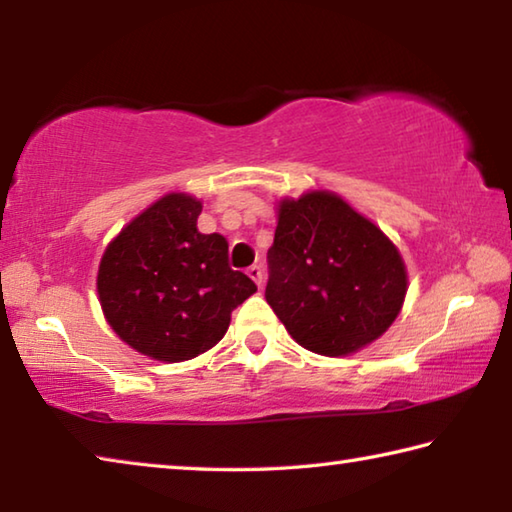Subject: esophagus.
<instances>
[{"mask_svg":"<svg viewBox=\"0 0 512 512\" xmlns=\"http://www.w3.org/2000/svg\"><path fill=\"white\" fill-rule=\"evenodd\" d=\"M248 275H250V280H253L257 287H262V282H264V273H262V266H250L248 268Z\"/></svg>","mask_w":512,"mask_h":512,"instance_id":"34e87169","label":"esophagus"}]
</instances>
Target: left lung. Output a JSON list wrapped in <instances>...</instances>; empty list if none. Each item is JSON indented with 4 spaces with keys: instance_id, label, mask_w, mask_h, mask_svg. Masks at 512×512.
I'll use <instances>...</instances> for the list:
<instances>
[{
    "instance_id": "1",
    "label": "left lung",
    "mask_w": 512,
    "mask_h": 512,
    "mask_svg": "<svg viewBox=\"0 0 512 512\" xmlns=\"http://www.w3.org/2000/svg\"><path fill=\"white\" fill-rule=\"evenodd\" d=\"M266 302L291 339L323 357L377 341L400 316L409 275L379 225L327 189L277 203Z\"/></svg>"
}]
</instances>
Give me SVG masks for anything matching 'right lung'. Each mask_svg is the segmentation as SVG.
I'll return each mask as SVG.
<instances>
[{"instance_id":"right-lung-1","label":"right lung","mask_w":512,"mask_h":512,"mask_svg":"<svg viewBox=\"0 0 512 512\" xmlns=\"http://www.w3.org/2000/svg\"><path fill=\"white\" fill-rule=\"evenodd\" d=\"M203 203L171 192L135 216L103 250L97 293L108 325L126 345L162 363L214 348L232 309L257 291L228 266V241L203 235Z\"/></svg>"}]
</instances>
